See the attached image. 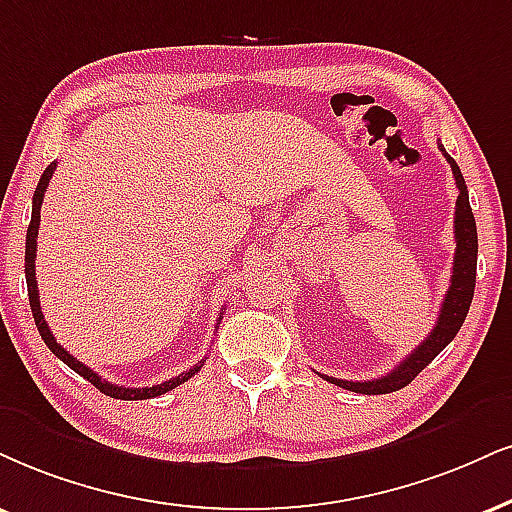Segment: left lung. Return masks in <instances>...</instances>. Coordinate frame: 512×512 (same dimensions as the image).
<instances>
[{
    "instance_id": "left-lung-1",
    "label": "left lung",
    "mask_w": 512,
    "mask_h": 512,
    "mask_svg": "<svg viewBox=\"0 0 512 512\" xmlns=\"http://www.w3.org/2000/svg\"><path fill=\"white\" fill-rule=\"evenodd\" d=\"M444 151V159L451 163L453 178H456L458 187V199H456V218H453V227H456V256H453V275H451V287L446 292L444 301H441V311L437 318L434 330L427 334L425 342L418 349L410 351V356L396 365L394 370L387 375L377 377V380H365V382H349V380H337V377L323 375L327 382L337 384V387L356 391V394H391V391H399L418 377L430 365L441 351L453 342L460 327L465 323V315L470 311L472 294H475V280H477V225L475 216H472L468 187H465L463 173H460L458 163L451 159Z\"/></svg>"
}]
</instances>
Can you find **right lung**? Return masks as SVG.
<instances>
[{"mask_svg": "<svg viewBox=\"0 0 512 512\" xmlns=\"http://www.w3.org/2000/svg\"><path fill=\"white\" fill-rule=\"evenodd\" d=\"M54 168H56V161L52 166H47V170L42 173L40 182H37L35 187V194H33V216H30V225H28V235H25V282H28V299H30V311H33V318H35V325L37 330H40V337L44 339V344L49 346V351L54 353L56 358H61L63 363L68 365V368L78 372L80 377H85L87 382H92L94 387H97L102 394L111 396V399H123V401H142V399H154V396H161L166 394V391L180 387L182 382H187L189 377L194 375V372L201 370V365L204 361H199L194 368H189L187 372H182V375L173 377V380L168 382H161V384H154V387H118V384H111L102 380V377L97 375V372L87 368L85 363H80L78 358H73L71 353H68L63 346L56 342L52 330H49L47 320H44L42 315V308H40V294H37V280H35V256H37V230H40V208H42V201H44V192H47L49 187V180H52L54 175ZM225 311V308H223ZM220 320H223V313H220L218 318V325Z\"/></svg>", "mask_w": 512, "mask_h": 512, "instance_id": "1", "label": "right lung"}]
</instances>
